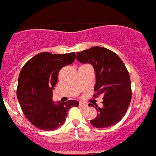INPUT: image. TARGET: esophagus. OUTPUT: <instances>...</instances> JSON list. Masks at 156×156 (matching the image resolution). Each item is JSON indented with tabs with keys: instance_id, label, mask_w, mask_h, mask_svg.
I'll use <instances>...</instances> for the list:
<instances>
[{
	"instance_id": "obj_1",
	"label": "esophagus",
	"mask_w": 156,
	"mask_h": 156,
	"mask_svg": "<svg viewBox=\"0 0 156 156\" xmlns=\"http://www.w3.org/2000/svg\"><path fill=\"white\" fill-rule=\"evenodd\" d=\"M79 106L81 108H86V107H87V105L85 104V103H83V102H80Z\"/></svg>"
}]
</instances>
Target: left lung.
<instances>
[{
  "label": "left lung",
  "mask_w": 156,
  "mask_h": 156,
  "mask_svg": "<svg viewBox=\"0 0 156 156\" xmlns=\"http://www.w3.org/2000/svg\"><path fill=\"white\" fill-rule=\"evenodd\" d=\"M76 58L94 67L96 83L93 97H103L101 108L96 103L89 104L97 111V117L90 123L99 129L115 125L125 116L132 99L130 76L125 64L117 54L99 46L77 52Z\"/></svg>",
  "instance_id": "8db88e82"
}]
</instances>
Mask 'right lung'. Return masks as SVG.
I'll list each match as a JSON object with an SVG mask.
<instances>
[{
  "instance_id": "obj_1",
  "label": "right lung",
  "mask_w": 156,
  "mask_h": 156,
  "mask_svg": "<svg viewBox=\"0 0 156 156\" xmlns=\"http://www.w3.org/2000/svg\"><path fill=\"white\" fill-rule=\"evenodd\" d=\"M75 59V52L63 55L41 52L21 70L16 91L18 100L26 118L41 130L57 129L64 123L69 110L79 105L75 100L57 104L52 100L58 73Z\"/></svg>"
}]
</instances>
